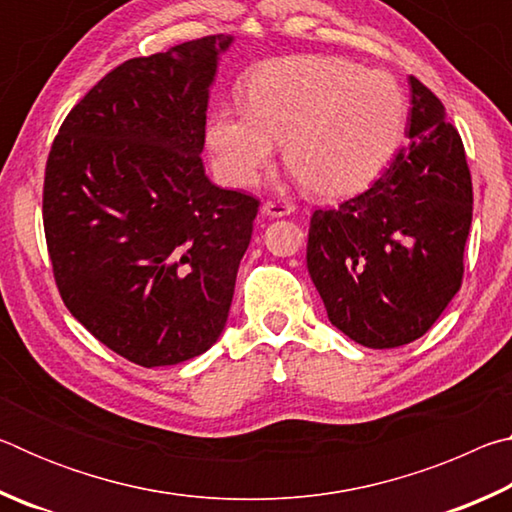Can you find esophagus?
<instances>
[{
	"instance_id": "esophagus-1",
	"label": "esophagus",
	"mask_w": 512,
	"mask_h": 512,
	"mask_svg": "<svg viewBox=\"0 0 512 512\" xmlns=\"http://www.w3.org/2000/svg\"><path fill=\"white\" fill-rule=\"evenodd\" d=\"M293 210H296V207H293V205L287 203V201H266V203L262 205V212H264L266 216H271V219H280V216H289V214H293Z\"/></svg>"
}]
</instances>
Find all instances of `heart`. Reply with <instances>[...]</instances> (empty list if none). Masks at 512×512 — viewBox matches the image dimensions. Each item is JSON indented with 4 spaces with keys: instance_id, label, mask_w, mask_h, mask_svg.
<instances>
[{
    "instance_id": "heart-1",
    "label": "heart",
    "mask_w": 512,
    "mask_h": 512,
    "mask_svg": "<svg viewBox=\"0 0 512 512\" xmlns=\"http://www.w3.org/2000/svg\"><path fill=\"white\" fill-rule=\"evenodd\" d=\"M246 108H219L205 140L230 187H250L271 164L277 142L311 194L343 198L375 180L400 140L402 90L388 74L343 58L293 56L248 81Z\"/></svg>"
}]
</instances>
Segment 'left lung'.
Segmentation results:
<instances>
[{
	"mask_svg": "<svg viewBox=\"0 0 512 512\" xmlns=\"http://www.w3.org/2000/svg\"><path fill=\"white\" fill-rule=\"evenodd\" d=\"M409 144L366 192L311 214L307 268L327 318L372 350L427 332L461 289L472 178L445 106L409 76Z\"/></svg>",
	"mask_w": 512,
	"mask_h": 512,
	"instance_id": "left-lung-1",
	"label": "left lung"
}]
</instances>
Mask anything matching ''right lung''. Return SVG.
<instances>
[{
	"mask_svg": "<svg viewBox=\"0 0 512 512\" xmlns=\"http://www.w3.org/2000/svg\"><path fill=\"white\" fill-rule=\"evenodd\" d=\"M232 36L126 60L49 151L42 221L72 316L119 357L176 366L219 341L259 201L205 176V112Z\"/></svg>",
	"mask_w": 512,
	"mask_h": 512,
	"instance_id": "obj_1",
	"label": "right lung"
}]
</instances>
